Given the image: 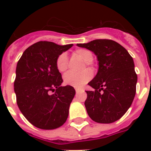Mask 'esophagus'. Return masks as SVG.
I'll use <instances>...</instances> for the list:
<instances>
[{"label":"esophagus","instance_id":"esophagus-1","mask_svg":"<svg viewBox=\"0 0 151 151\" xmlns=\"http://www.w3.org/2000/svg\"><path fill=\"white\" fill-rule=\"evenodd\" d=\"M75 91L76 93H79V92L82 91V89H81V88H75Z\"/></svg>","mask_w":151,"mask_h":151}]
</instances>
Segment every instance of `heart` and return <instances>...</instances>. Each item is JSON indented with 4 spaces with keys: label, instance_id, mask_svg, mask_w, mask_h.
I'll return each instance as SVG.
<instances>
[{
    "label": "heart",
    "instance_id": "1",
    "mask_svg": "<svg viewBox=\"0 0 151 151\" xmlns=\"http://www.w3.org/2000/svg\"><path fill=\"white\" fill-rule=\"evenodd\" d=\"M74 55L80 58L81 60L86 63V65H89L90 62L93 59L92 52L85 48H79L74 52ZM68 59L65 53L59 55L56 60V67L59 72H64L67 69ZM92 78V72L90 70H86L81 73H73L72 72L66 73L63 77L64 83L67 85H70L74 88H81L87 84Z\"/></svg>",
    "mask_w": 151,
    "mask_h": 151
}]
</instances>
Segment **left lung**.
<instances>
[{"label":"left lung","instance_id":"left-lung-1","mask_svg":"<svg viewBox=\"0 0 151 151\" xmlns=\"http://www.w3.org/2000/svg\"><path fill=\"white\" fill-rule=\"evenodd\" d=\"M77 45L94 52L99 62L97 74L88 83L94 90L86 91L88 114L98 123L116 122L129 110L136 95L137 75L132 57L112 40L97 39Z\"/></svg>","mask_w":151,"mask_h":151}]
</instances>
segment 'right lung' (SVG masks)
I'll list each match as a JSON object with an SVG mask.
<instances>
[{
  "label": "right lung",
  "instance_id": "add662e5",
  "mask_svg": "<svg viewBox=\"0 0 151 151\" xmlns=\"http://www.w3.org/2000/svg\"><path fill=\"white\" fill-rule=\"evenodd\" d=\"M72 46L39 41L27 48L18 62L14 82L17 105L38 129H57L68 117L75 90L70 85L61 86L63 81L56 60Z\"/></svg>",
  "mask_w": 151,
  "mask_h": 151
}]
</instances>
